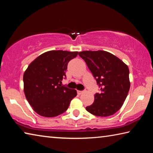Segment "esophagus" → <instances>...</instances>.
<instances>
[{"mask_svg": "<svg viewBox=\"0 0 153 153\" xmlns=\"http://www.w3.org/2000/svg\"><path fill=\"white\" fill-rule=\"evenodd\" d=\"M84 92V91H80V90H77V94H81L82 93Z\"/></svg>", "mask_w": 153, "mask_h": 153, "instance_id": "esophagus-1", "label": "esophagus"}]
</instances>
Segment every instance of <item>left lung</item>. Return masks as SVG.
<instances>
[{"mask_svg": "<svg viewBox=\"0 0 153 153\" xmlns=\"http://www.w3.org/2000/svg\"><path fill=\"white\" fill-rule=\"evenodd\" d=\"M78 55L86 62L100 89L86 111L98 117L113 115L123 105L130 88L128 67L104 51H82Z\"/></svg>", "mask_w": 153, "mask_h": 153, "instance_id": "8db88e82", "label": "left lung"}]
</instances>
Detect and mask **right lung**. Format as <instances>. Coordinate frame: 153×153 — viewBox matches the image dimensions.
<instances>
[{
	"mask_svg": "<svg viewBox=\"0 0 153 153\" xmlns=\"http://www.w3.org/2000/svg\"><path fill=\"white\" fill-rule=\"evenodd\" d=\"M78 52L51 51L38 56L24 74V93L38 115L53 117L66 111L76 97V90L62 86L67 64Z\"/></svg>",
	"mask_w": 153,
	"mask_h": 153,
	"instance_id": "right-lung-1",
	"label": "right lung"
}]
</instances>
